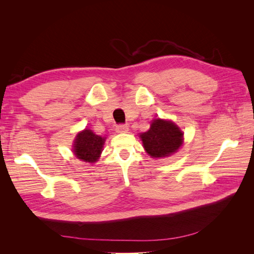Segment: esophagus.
I'll list each match as a JSON object with an SVG mask.
<instances>
[{"label":"esophagus","instance_id":"esophagus-1","mask_svg":"<svg viewBox=\"0 0 254 254\" xmlns=\"http://www.w3.org/2000/svg\"><path fill=\"white\" fill-rule=\"evenodd\" d=\"M115 130H117V132H119V133H125V132L128 131L129 128H128V126L126 124H120V125L117 126Z\"/></svg>","mask_w":254,"mask_h":254}]
</instances>
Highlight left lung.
<instances>
[{
    "instance_id": "obj_1",
    "label": "left lung",
    "mask_w": 254,
    "mask_h": 254,
    "mask_svg": "<svg viewBox=\"0 0 254 254\" xmlns=\"http://www.w3.org/2000/svg\"><path fill=\"white\" fill-rule=\"evenodd\" d=\"M145 150L153 158L168 157L182 145L183 133L174 123L155 120L148 131L142 133Z\"/></svg>"
}]
</instances>
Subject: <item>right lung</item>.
Listing matches in <instances>:
<instances>
[{"instance_id":"obj_1","label":"right lung","mask_w":254,"mask_h":254,"mask_svg":"<svg viewBox=\"0 0 254 254\" xmlns=\"http://www.w3.org/2000/svg\"><path fill=\"white\" fill-rule=\"evenodd\" d=\"M104 141V137L94 134L89 129H84L76 136L73 151L78 159L84 162L93 163L101 155Z\"/></svg>"}]
</instances>
